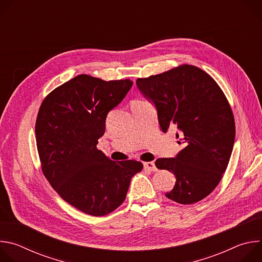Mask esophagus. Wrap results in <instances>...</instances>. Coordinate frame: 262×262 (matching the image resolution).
Wrapping results in <instances>:
<instances>
[{
	"label": "esophagus",
	"mask_w": 262,
	"mask_h": 262,
	"mask_svg": "<svg viewBox=\"0 0 262 262\" xmlns=\"http://www.w3.org/2000/svg\"><path fill=\"white\" fill-rule=\"evenodd\" d=\"M144 168H145L146 170L152 171V172H155V171H157V170H158L154 162H147V163H144Z\"/></svg>",
	"instance_id": "esophagus-1"
}]
</instances>
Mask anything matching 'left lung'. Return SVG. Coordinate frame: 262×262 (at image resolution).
I'll use <instances>...</instances> for the list:
<instances>
[{"instance_id":"8db88e82","label":"left lung","mask_w":262,"mask_h":262,"mask_svg":"<svg viewBox=\"0 0 262 262\" xmlns=\"http://www.w3.org/2000/svg\"><path fill=\"white\" fill-rule=\"evenodd\" d=\"M136 84L156 106L162 132L175 125L178 144H183L175 158L156 161L159 169L176 177L166 197L180 204L202 200L221 181L234 145V118L225 95L209 74L192 65L138 79Z\"/></svg>"}]
</instances>
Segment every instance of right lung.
Here are the masks:
<instances>
[{
    "label": "right lung",
    "mask_w": 262,
    "mask_h": 262,
    "mask_svg": "<svg viewBox=\"0 0 262 262\" xmlns=\"http://www.w3.org/2000/svg\"><path fill=\"white\" fill-rule=\"evenodd\" d=\"M132 86L130 80L80 74L40 105L35 134L43 174L64 201L87 214L101 216L120 206L133 176L143 169L141 162H114L96 148L107 113Z\"/></svg>",
    "instance_id": "add662e5"
}]
</instances>
